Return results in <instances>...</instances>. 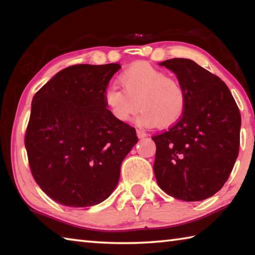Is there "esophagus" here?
<instances>
[{
  "label": "esophagus",
  "mask_w": 255,
  "mask_h": 255,
  "mask_svg": "<svg viewBox=\"0 0 255 255\" xmlns=\"http://www.w3.org/2000/svg\"><path fill=\"white\" fill-rule=\"evenodd\" d=\"M136 133H137V137L138 138H145L146 136H147V135H146V132L143 131V130H140V129H137Z\"/></svg>",
  "instance_id": "1"
}]
</instances>
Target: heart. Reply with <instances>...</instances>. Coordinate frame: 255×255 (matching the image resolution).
<instances>
[{
    "mask_svg": "<svg viewBox=\"0 0 255 255\" xmlns=\"http://www.w3.org/2000/svg\"><path fill=\"white\" fill-rule=\"evenodd\" d=\"M123 89L108 86L103 102L108 112L119 124H127L137 114L139 126L166 128L183 116L187 106L184 89L173 77L148 63L137 62L119 76Z\"/></svg>",
    "mask_w": 255,
    "mask_h": 255,
    "instance_id": "heart-1",
    "label": "heart"
}]
</instances>
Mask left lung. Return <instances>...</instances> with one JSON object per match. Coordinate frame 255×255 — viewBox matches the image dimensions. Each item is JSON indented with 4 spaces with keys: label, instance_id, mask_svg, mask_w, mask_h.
Segmentation results:
<instances>
[{
    "label": "left lung",
    "instance_id": "1",
    "mask_svg": "<svg viewBox=\"0 0 255 255\" xmlns=\"http://www.w3.org/2000/svg\"><path fill=\"white\" fill-rule=\"evenodd\" d=\"M174 73L187 96L183 116L152 137L154 173L167 195L199 201L223 188L239 155L241 114L230 89L191 59L159 63Z\"/></svg>",
    "mask_w": 255,
    "mask_h": 255
}]
</instances>
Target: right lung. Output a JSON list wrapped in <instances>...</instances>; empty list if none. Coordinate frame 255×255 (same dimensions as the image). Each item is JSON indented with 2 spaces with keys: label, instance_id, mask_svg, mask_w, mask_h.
<instances>
[{
  "label": "right lung",
  "instance_id": "right-lung-1",
  "mask_svg": "<svg viewBox=\"0 0 255 255\" xmlns=\"http://www.w3.org/2000/svg\"><path fill=\"white\" fill-rule=\"evenodd\" d=\"M119 64H81L58 72L32 99L24 145L33 179L68 207H90L116 189L138 141L135 128L111 117L103 93Z\"/></svg>",
  "mask_w": 255,
  "mask_h": 255
}]
</instances>
